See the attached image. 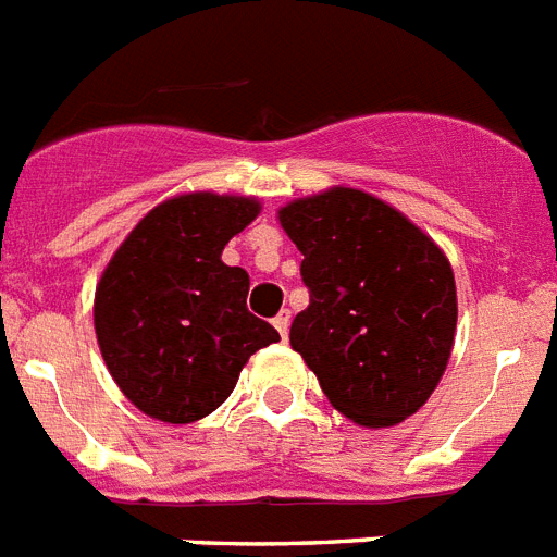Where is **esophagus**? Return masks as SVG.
Wrapping results in <instances>:
<instances>
[{
  "mask_svg": "<svg viewBox=\"0 0 557 557\" xmlns=\"http://www.w3.org/2000/svg\"><path fill=\"white\" fill-rule=\"evenodd\" d=\"M273 327L282 333V338L287 342V333H289V310H282L278 315L273 319Z\"/></svg>",
  "mask_w": 557,
  "mask_h": 557,
  "instance_id": "obj_1",
  "label": "esophagus"
}]
</instances>
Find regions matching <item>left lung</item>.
Returning <instances> with one entry per match:
<instances>
[{
  "instance_id": "1",
  "label": "left lung",
  "mask_w": 557,
  "mask_h": 557,
  "mask_svg": "<svg viewBox=\"0 0 557 557\" xmlns=\"http://www.w3.org/2000/svg\"><path fill=\"white\" fill-rule=\"evenodd\" d=\"M278 224L301 250L310 305L289 347L335 410L381 430L416 416L453 356V264L401 210L358 187L293 199Z\"/></svg>"
}]
</instances>
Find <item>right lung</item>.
Instances as JSON below:
<instances>
[{
	"label": "right lung",
	"mask_w": 557,
	"mask_h": 557,
	"mask_svg": "<svg viewBox=\"0 0 557 557\" xmlns=\"http://www.w3.org/2000/svg\"><path fill=\"white\" fill-rule=\"evenodd\" d=\"M261 213L252 196L193 190L156 205L96 284L94 327L124 398L164 424L219 410L252 352L278 342L247 310L250 275L222 250Z\"/></svg>",
	"instance_id": "right-lung-1"
}]
</instances>
